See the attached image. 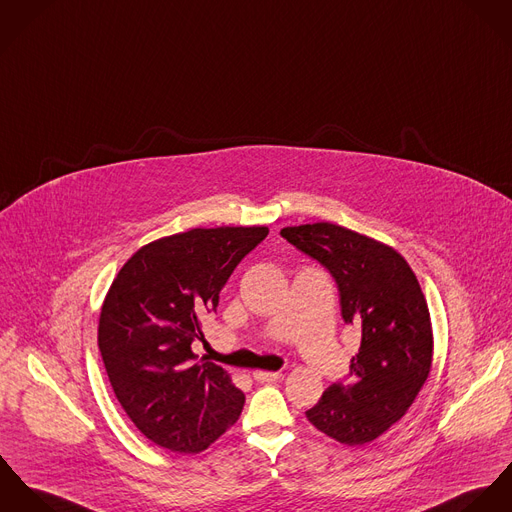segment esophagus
Returning a JSON list of instances; mask_svg holds the SVG:
<instances>
[{
  "label": "esophagus",
  "instance_id": "1",
  "mask_svg": "<svg viewBox=\"0 0 512 512\" xmlns=\"http://www.w3.org/2000/svg\"><path fill=\"white\" fill-rule=\"evenodd\" d=\"M283 375L279 373V371H255L253 373V379L255 381H259V383H275V381H279Z\"/></svg>",
  "mask_w": 512,
  "mask_h": 512
}]
</instances>
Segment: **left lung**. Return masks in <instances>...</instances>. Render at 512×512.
Returning a JSON list of instances; mask_svg holds the SVG:
<instances>
[{
	"label": "left lung",
	"instance_id": "8db88e82",
	"mask_svg": "<svg viewBox=\"0 0 512 512\" xmlns=\"http://www.w3.org/2000/svg\"><path fill=\"white\" fill-rule=\"evenodd\" d=\"M284 239L338 284L341 318L361 332L349 377L330 385L306 418L347 446L398 422L432 367V324L422 288L395 249L336 224L284 228Z\"/></svg>",
	"mask_w": 512,
	"mask_h": 512
}]
</instances>
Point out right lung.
<instances>
[{"mask_svg":"<svg viewBox=\"0 0 512 512\" xmlns=\"http://www.w3.org/2000/svg\"><path fill=\"white\" fill-rule=\"evenodd\" d=\"M267 228L190 229L141 247L104 300L98 345L115 397L161 448L196 454L243 410L228 371L192 353L233 269Z\"/></svg>","mask_w":512,"mask_h":512,"instance_id":"add662e5","label":"right lung"}]
</instances>
